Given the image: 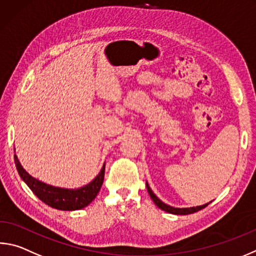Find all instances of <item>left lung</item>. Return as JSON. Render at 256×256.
I'll return each mask as SVG.
<instances>
[{
    "label": "left lung",
    "instance_id": "1",
    "mask_svg": "<svg viewBox=\"0 0 256 256\" xmlns=\"http://www.w3.org/2000/svg\"><path fill=\"white\" fill-rule=\"evenodd\" d=\"M146 186L148 192V194H150V197H151V199L153 200V202H154L156 205L159 207L160 209H162V210H164V212H169V214H174V215H189V214H194V212H196L198 210H202V208L207 207L209 204L212 202H209L205 204V205L196 206V207H187V208L172 207V206H170V205H166V204H164V202H161L160 199L156 196V194L152 192V189L150 188V186H148V182H146Z\"/></svg>",
    "mask_w": 256,
    "mask_h": 256
}]
</instances>
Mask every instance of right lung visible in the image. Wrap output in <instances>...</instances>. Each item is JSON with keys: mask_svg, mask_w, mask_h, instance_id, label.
<instances>
[{"mask_svg": "<svg viewBox=\"0 0 256 256\" xmlns=\"http://www.w3.org/2000/svg\"><path fill=\"white\" fill-rule=\"evenodd\" d=\"M16 151V150H14ZM14 162L18 174L24 181L28 187L40 200H42L48 206L59 209V210H80L94 200L97 194L100 192L104 181L105 164L102 166L100 174L92 179L90 184L82 186L80 188H62L42 182L39 179L29 174L23 169L22 164L14 154Z\"/></svg>", "mask_w": 256, "mask_h": 256, "instance_id": "right-lung-1", "label": "right lung"}]
</instances>
